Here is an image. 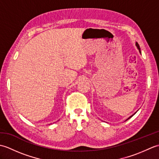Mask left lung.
Listing matches in <instances>:
<instances>
[{
    "label": "left lung",
    "instance_id": "left-lung-1",
    "mask_svg": "<svg viewBox=\"0 0 159 159\" xmlns=\"http://www.w3.org/2000/svg\"><path fill=\"white\" fill-rule=\"evenodd\" d=\"M136 46H137V48H138V49H139V52H141V50H140V47H139V43H137V42H136ZM130 116V117H128V119H127V120H128V119H130V117H132V116Z\"/></svg>",
    "mask_w": 159,
    "mask_h": 159
}]
</instances>
